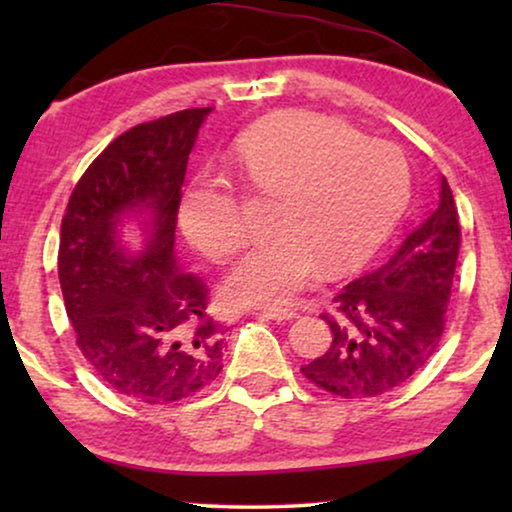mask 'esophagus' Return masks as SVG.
<instances>
[{
    "label": "esophagus",
    "mask_w": 512,
    "mask_h": 512,
    "mask_svg": "<svg viewBox=\"0 0 512 512\" xmlns=\"http://www.w3.org/2000/svg\"><path fill=\"white\" fill-rule=\"evenodd\" d=\"M261 314H263V317L275 319V321H289V319L298 317L296 310H275V307H263Z\"/></svg>",
    "instance_id": "esophagus-1"
}]
</instances>
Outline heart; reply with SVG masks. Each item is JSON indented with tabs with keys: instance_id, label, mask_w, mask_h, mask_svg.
<instances>
[{
	"instance_id": "obj_1",
	"label": "heart",
	"mask_w": 512,
	"mask_h": 512,
	"mask_svg": "<svg viewBox=\"0 0 512 512\" xmlns=\"http://www.w3.org/2000/svg\"><path fill=\"white\" fill-rule=\"evenodd\" d=\"M235 163L258 191L277 195L268 242L244 254L223 284L237 307H286L317 282L366 261L394 226L408 195V165L387 139L347 123L291 111L235 142ZM179 226L221 263L244 242L240 207L226 181L195 177L179 202Z\"/></svg>"
}]
</instances>
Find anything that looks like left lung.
I'll list each match as a JSON object with an SVG mask.
<instances>
[{"label":"left lung","instance_id":"8db88e82","mask_svg":"<svg viewBox=\"0 0 512 512\" xmlns=\"http://www.w3.org/2000/svg\"><path fill=\"white\" fill-rule=\"evenodd\" d=\"M459 214L440 177L438 205L387 261L349 282L338 319L324 317L333 342L300 370L340 398H373L401 387L436 352L459 256Z\"/></svg>","mask_w":512,"mask_h":512}]
</instances>
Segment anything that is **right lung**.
Segmentation results:
<instances>
[{
  "mask_svg": "<svg viewBox=\"0 0 512 512\" xmlns=\"http://www.w3.org/2000/svg\"><path fill=\"white\" fill-rule=\"evenodd\" d=\"M209 114L186 109L123 132L79 179L60 228L76 345L111 389L151 405L198 394L223 368L207 284L174 251L188 156Z\"/></svg>",
  "mask_w": 512,
  "mask_h": 512,
  "instance_id": "add662e5",
  "label": "right lung"
}]
</instances>
